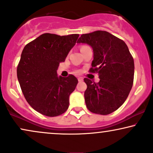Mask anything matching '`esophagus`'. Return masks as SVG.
Returning <instances> with one entry per match:
<instances>
[{
  "label": "esophagus",
  "instance_id": "1",
  "mask_svg": "<svg viewBox=\"0 0 153 153\" xmlns=\"http://www.w3.org/2000/svg\"><path fill=\"white\" fill-rule=\"evenodd\" d=\"M78 81H79V82H82V81H83V77H82V76L78 77Z\"/></svg>",
  "mask_w": 153,
  "mask_h": 153
}]
</instances>
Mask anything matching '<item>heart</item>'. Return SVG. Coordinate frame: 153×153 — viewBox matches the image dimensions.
Listing matches in <instances>:
<instances>
[{"label": "heart", "instance_id": "heart-1", "mask_svg": "<svg viewBox=\"0 0 153 153\" xmlns=\"http://www.w3.org/2000/svg\"><path fill=\"white\" fill-rule=\"evenodd\" d=\"M84 47H86V46H82V48H81V49H82V48H84Z\"/></svg>", "mask_w": 153, "mask_h": 153}]
</instances>
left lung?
I'll return each mask as SVG.
<instances>
[{"instance_id": "1", "label": "left lung", "mask_w": 153, "mask_h": 153, "mask_svg": "<svg viewBox=\"0 0 153 153\" xmlns=\"http://www.w3.org/2000/svg\"><path fill=\"white\" fill-rule=\"evenodd\" d=\"M78 43H85L94 51L90 72H97L99 82L84 78L87 88L84 98L87 108L97 114L116 111L128 97L134 79V60L126 44L106 31L83 34Z\"/></svg>"}]
</instances>
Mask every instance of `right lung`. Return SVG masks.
<instances>
[{
	"mask_svg": "<svg viewBox=\"0 0 153 153\" xmlns=\"http://www.w3.org/2000/svg\"><path fill=\"white\" fill-rule=\"evenodd\" d=\"M79 36L45 33L25 46L17 76L26 101L39 114L54 117L67 110L78 80L72 74L58 76L56 70Z\"/></svg>",
	"mask_w": 153,
	"mask_h": 153,
	"instance_id": "1",
	"label": "right lung"
}]
</instances>
